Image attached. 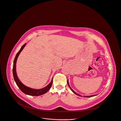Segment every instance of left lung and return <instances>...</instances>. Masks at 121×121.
Instances as JSON below:
<instances>
[{
	"label": "left lung",
	"mask_w": 121,
	"mask_h": 121,
	"mask_svg": "<svg viewBox=\"0 0 121 121\" xmlns=\"http://www.w3.org/2000/svg\"><path fill=\"white\" fill-rule=\"evenodd\" d=\"M67 84H68V86H69V87L70 88V86H69V82H68V81L67 80ZM70 89H71V90L73 91V93H74L75 94H76V95H78V96H81L82 97V96L81 95H79V94H78V93H76V92L74 91V90H73L71 88H70ZM97 95H91V96H84L85 97H93V96H96Z\"/></svg>",
	"instance_id": "obj_1"
}]
</instances>
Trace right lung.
<instances>
[{"instance_id":"1","label":"right lung","mask_w":121,"mask_h":121,"mask_svg":"<svg viewBox=\"0 0 121 121\" xmlns=\"http://www.w3.org/2000/svg\"><path fill=\"white\" fill-rule=\"evenodd\" d=\"M26 45V43H25L21 48L19 50V51L17 52V54L16 57L13 60V76L14 80H15V81L16 82V83L17 84L19 88L21 90V91L22 92H23L25 94L28 95H30V96H40L42 94H44L46 93V92L50 89V88H51L52 84L53 83V79L51 81V82H50V83L47 85L45 87L40 89H35L33 88H31L30 87H28L21 83V82L19 80L18 78H17V73H16V62L17 60V57L18 56L20 53L21 52V51L24 48L25 46Z\"/></svg>"}]
</instances>
